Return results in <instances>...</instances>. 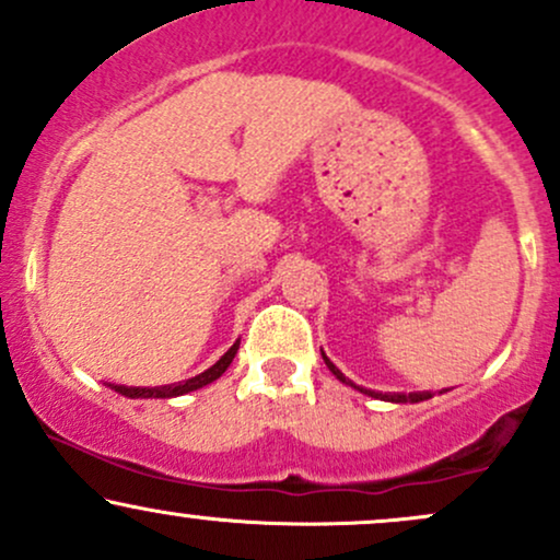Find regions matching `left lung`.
<instances>
[{"label": "left lung", "mask_w": 560, "mask_h": 560, "mask_svg": "<svg viewBox=\"0 0 560 560\" xmlns=\"http://www.w3.org/2000/svg\"><path fill=\"white\" fill-rule=\"evenodd\" d=\"M320 355H324V352H320ZM324 361H326V365H329V371H331V374L339 378V382H345V384H352L350 378H345L342 371H339L337 365H334V363L329 361V358L324 355ZM352 387H355V384H352ZM358 389H361L363 395L378 397V400H387V402H421V400H429V397H432V395H429V392H408V395H402V392H400V395H392V392H389V395H387V392H371V389H363V387H358Z\"/></svg>", "instance_id": "left-lung-1"}]
</instances>
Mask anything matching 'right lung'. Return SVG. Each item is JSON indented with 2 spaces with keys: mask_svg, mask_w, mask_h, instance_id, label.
<instances>
[{
  "mask_svg": "<svg viewBox=\"0 0 560 560\" xmlns=\"http://www.w3.org/2000/svg\"><path fill=\"white\" fill-rule=\"evenodd\" d=\"M236 350H240V342H236L234 347H229L226 355H223L215 365H210L205 374H199L195 378H186V382H182V384H168V387H124V384H110V387L115 392H120V395L133 397V400H137V397H178V395H186V392H195L199 387H205V384L215 382V378L229 369L231 361H234Z\"/></svg>",
  "mask_w": 560,
  "mask_h": 560,
  "instance_id": "obj_1",
  "label": "right lung"
}]
</instances>
